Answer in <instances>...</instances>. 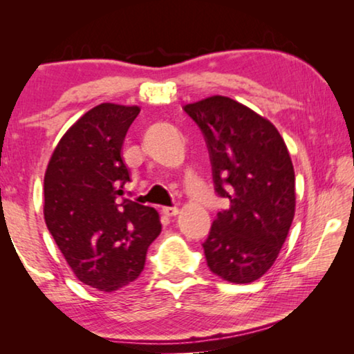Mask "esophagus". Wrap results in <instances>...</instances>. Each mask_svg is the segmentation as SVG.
I'll list each match as a JSON object with an SVG mask.
<instances>
[{
  "mask_svg": "<svg viewBox=\"0 0 354 354\" xmlns=\"http://www.w3.org/2000/svg\"><path fill=\"white\" fill-rule=\"evenodd\" d=\"M162 212L167 215V217H175V215H178L179 209L178 207H162Z\"/></svg>",
  "mask_w": 354,
  "mask_h": 354,
  "instance_id": "1",
  "label": "esophagus"
}]
</instances>
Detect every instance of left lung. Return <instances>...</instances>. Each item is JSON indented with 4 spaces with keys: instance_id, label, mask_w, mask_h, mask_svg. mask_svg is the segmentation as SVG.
I'll use <instances>...</instances> for the list:
<instances>
[{
    "instance_id": "8db88e82",
    "label": "left lung",
    "mask_w": 354,
    "mask_h": 354,
    "mask_svg": "<svg viewBox=\"0 0 354 354\" xmlns=\"http://www.w3.org/2000/svg\"><path fill=\"white\" fill-rule=\"evenodd\" d=\"M184 111L205 136L215 192L230 201L203 243L207 267L230 283H251L277 261L295 215L289 151L268 120L227 97Z\"/></svg>"
}]
</instances>
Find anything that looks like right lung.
Returning a JSON list of instances; mask_svg holds the SVG:
<instances>
[{"instance_id": "1", "label": "right lung", "mask_w": 354, "mask_h": 354, "mask_svg": "<svg viewBox=\"0 0 354 354\" xmlns=\"http://www.w3.org/2000/svg\"><path fill=\"white\" fill-rule=\"evenodd\" d=\"M140 107L103 103L77 120L45 173V223L76 278L112 292L145 266L162 225L153 207L122 198L129 171L122 147Z\"/></svg>"}]
</instances>
